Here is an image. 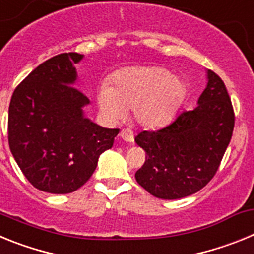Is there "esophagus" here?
<instances>
[{"label": "esophagus", "mask_w": 254, "mask_h": 254, "mask_svg": "<svg viewBox=\"0 0 254 254\" xmlns=\"http://www.w3.org/2000/svg\"><path fill=\"white\" fill-rule=\"evenodd\" d=\"M120 137L122 138L123 141H126V142H133V132L131 131V129H122V131L120 132Z\"/></svg>", "instance_id": "34e87169"}]
</instances>
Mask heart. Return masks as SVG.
<instances>
[{"mask_svg": "<svg viewBox=\"0 0 254 254\" xmlns=\"http://www.w3.org/2000/svg\"><path fill=\"white\" fill-rule=\"evenodd\" d=\"M185 94L181 80L163 67H128L118 71L111 85H103L98 104L109 121L121 120L127 109L145 128H156L172 118Z\"/></svg>", "mask_w": 254, "mask_h": 254, "instance_id": "1", "label": "heart"}]
</instances>
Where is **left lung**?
Wrapping results in <instances>:
<instances>
[{
	"mask_svg": "<svg viewBox=\"0 0 254 254\" xmlns=\"http://www.w3.org/2000/svg\"><path fill=\"white\" fill-rule=\"evenodd\" d=\"M234 121L225 84L208 69L207 85L193 111L182 112L167 127L134 137L146 152L134 174L137 183L163 199L183 198L202 190L219 169Z\"/></svg>",
	"mask_w": 254,
	"mask_h": 254,
	"instance_id": "obj_1",
	"label": "left lung"
}]
</instances>
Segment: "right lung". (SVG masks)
I'll list each match as a JSON object with an SVG mask.
<instances>
[{
	"label": "right lung",
	"mask_w": 254,
	"mask_h": 254,
	"mask_svg": "<svg viewBox=\"0 0 254 254\" xmlns=\"http://www.w3.org/2000/svg\"><path fill=\"white\" fill-rule=\"evenodd\" d=\"M82 58L75 52L49 58L11 96L10 150L26 179L48 193H71L84 186L120 132L85 117L82 108L90 100L75 86V64Z\"/></svg>",
	"instance_id": "right-lung-1"
}]
</instances>
